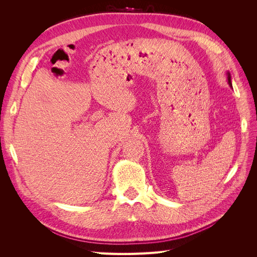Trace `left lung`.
<instances>
[{
	"instance_id": "8db88e82",
	"label": "left lung",
	"mask_w": 257,
	"mask_h": 257,
	"mask_svg": "<svg viewBox=\"0 0 257 257\" xmlns=\"http://www.w3.org/2000/svg\"><path fill=\"white\" fill-rule=\"evenodd\" d=\"M227 80H228V84L230 85V88H232V85H231V80H230V75H229V73H227Z\"/></svg>"
}]
</instances>
